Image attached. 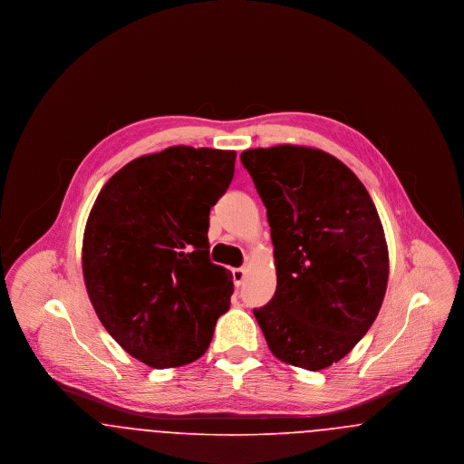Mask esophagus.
<instances>
[{"mask_svg":"<svg viewBox=\"0 0 464 464\" xmlns=\"http://www.w3.org/2000/svg\"><path fill=\"white\" fill-rule=\"evenodd\" d=\"M245 276H246L245 267H237V269H233V282H235V285H237V287H240V285H242Z\"/></svg>","mask_w":464,"mask_h":464,"instance_id":"1","label":"esophagus"}]
</instances>
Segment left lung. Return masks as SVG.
Listing matches in <instances>:
<instances>
[{
	"label": "left lung",
	"instance_id": "obj_1",
	"mask_svg": "<svg viewBox=\"0 0 464 464\" xmlns=\"http://www.w3.org/2000/svg\"><path fill=\"white\" fill-rule=\"evenodd\" d=\"M263 199L276 292L254 309L278 360L322 371L367 334L388 285V245L365 186L335 156L282 144L246 150Z\"/></svg>",
	"mask_w": 464,
	"mask_h": 464
}]
</instances>
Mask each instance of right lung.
<instances>
[{
    "label": "right lung",
    "mask_w": 464,
    "mask_h": 464,
    "mask_svg": "<svg viewBox=\"0 0 464 464\" xmlns=\"http://www.w3.org/2000/svg\"><path fill=\"white\" fill-rule=\"evenodd\" d=\"M235 151L172 146L106 182L83 235V278L111 337L153 369L207 352L233 276L208 257V216L231 184Z\"/></svg>",
    "instance_id": "right-lung-1"
}]
</instances>
